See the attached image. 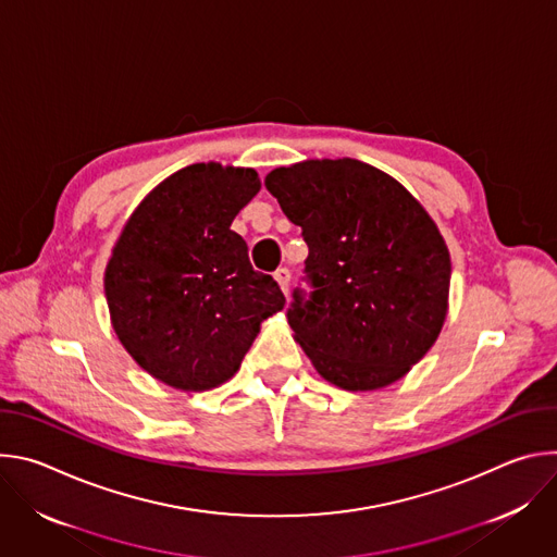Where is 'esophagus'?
<instances>
[{
	"label": "esophagus",
	"instance_id": "1",
	"mask_svg": "<svg viewBox=\"0 0 557 557\" xmlns=\"http://www.w3.org/2000/svg\"><path fill=\"white\" fill-rule=\"evenodd\" d=\"M275 282L280 284L282 293L286 295V293H288V284H290V271H288V269H277V271H275Z\"/></svg>",
	"mask_w": 557,
	"mask_h": 557
}]
</instances>
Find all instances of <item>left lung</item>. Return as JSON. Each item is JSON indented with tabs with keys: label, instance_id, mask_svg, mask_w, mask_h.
Instances as JSON below:
<instances>
[{
	"label": "left lung",
	"instance_id": "left-lung-1",
	"mask_svg": "<svg viewBox=\"0 0 557 557\" xmlns=\"http://www.w3.org/2000/svg\"><path fill=\"white\" fill-rule=\"evenodd\" d=\"M264 185L308 245L312 290L295 288L288 324L314 370L350 392L406 376L447 317L451 262L434 220L355 158L277 168Z\"/></svg>",
	"mask_w": 557,
	"mask_h": 557
}]
</instances>
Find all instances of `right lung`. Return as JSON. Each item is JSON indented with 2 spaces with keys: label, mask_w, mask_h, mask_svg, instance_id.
I'll list each match as a JSON object with an SVG mask.
<instances>
[{
  "label": "right lung",
  "mask_w": 557,
  "mask_h": 557,
  "mask_svg": "<svg viewBox=\"0 0 557 557\" xmlns=\"http://www.w3.org/2000/svg\"><path fill=\"white\" fill-rule=\"evenodd\" d=\"M260 187L256 170L196 163L153 187L125 222L106 297L116 337L153 379L185 392L222 385L284 308L277 282L253 271L231 231Z\"/></svg>",
  "instance_id": "1"
}]
</instances>
